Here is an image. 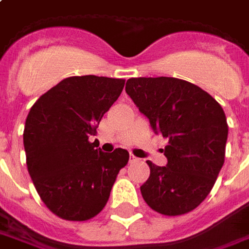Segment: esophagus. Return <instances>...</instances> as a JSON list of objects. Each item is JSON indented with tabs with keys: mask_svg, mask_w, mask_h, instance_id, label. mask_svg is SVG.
<instances>
[{
	"mask_svg": "<svg viewBox=\"0 0 249 249\" xmlns=\"http://www.w3.org/2000/svg\"><path fill=\"white\" fill-rule=\"evenodd\" d=\"M136 161H139V158H137V157H134L133 154H130V157H129V162H136Z\"/></svg>",
	"mask_w": 249,
	"mask_h": 249,
	"instance_id": "obj_1",
	"label": "esophagus"
}]
</instances>
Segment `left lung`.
Instances as JSON below:
<instances>
[{
  "label": "left lung",
  "instance_id": "obj_1",
  "mask_svg": "<svg viewBox=\"0 0 249 249\" xmlns=\"http://www.w3.org/2000/svg\"><path fill=\"white\" fill-rule=\"evenodd\" d=\"M125 91L169 143L166 166L152 161L143 200L154 211L177 216L196 209L210 194L224 163L227 119L218 101L182 79L132 78Z\"/></svg>",
  "mask_w": 249,
  "mask_h": 249
}]
</instances>
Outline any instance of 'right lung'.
Instances as JSON below:
<instances>
[{
    "mask_svg": "<svg viewBox=\"0 0 249 249\" xmlns=\"http://www.w3.org/2000/svg\"><path fill=\"white\" fill-rule=\"evenodd\" d=\"M124 79L71 76L43 93L27 115V170L40 199L56 216L84 222L109 199L129 153H103L89 137L123 92Z\"/></svg>",
    "mask_w": 249,
    "mask_h": 249,
    "instance_id": "1",
    "label": "right lung"
}]
</instances>
